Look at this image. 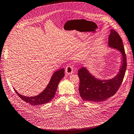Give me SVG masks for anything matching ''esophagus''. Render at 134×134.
<instances>
[{"label": "esophagus", "mask_w": 134, "mask_h": 134, "mask_svg": "<svg viewBox=\"0 0 134 134\" xmlns=\"http://www.w3.org/2000/svg\"><path fill=\"white\" fill-rule=\"evenodd\" d=\"M66 72L67 74H71L73 72V67L71 66H67L66 67Z\"/></svg>", "instance_id": "34e87169"}]
</instances>
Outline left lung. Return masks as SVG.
I'll return each instance as SVG.
<instances>
[{"mask_svg": "<svg viewBox=\"0 0 134 134\" xmlns=\"http://www.w3.org/2000/svg\"><path fill=\"white\" fill-rule=\"evenodd\" d=\"M108 37V47L114 48L121 54V65L118 74L109 79L96 77L87 67L78 71L80 78L79 92L81 98L86 101L100 102L113 96L122 82L127 68V59L122 41L113 29L110 30Z\"/></svg>", "mask_w": 134, "mask_h": 134, "instance_id": "left-lung-1", "label": "left lung"}]
</instances>
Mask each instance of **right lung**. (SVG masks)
<instances>
[{"instance_id": "add662e5", "label": "right lung", "mask_w": 134, "mask_h": 134, "mask_svg": "<svg viewBox=\"0 0 134 134\" xmlns=\"http://www.w3.org/2000/svg\"><path fill=\"white\" fill-rule=\"evenodd\" d=\"M64 72L65 69L64 68L55 71L52 74L50 81L46 87L38 95L28 97L20 94L14 88V91L21 99L32 105H39L46 104L50 102L54 97L59 83L65 76Z\"/></svg>"}]
</instances>
